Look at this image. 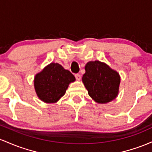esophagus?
I'll return each mask as SVG.
<instances>
[{
	"instance_id": "esophagus-1",
	"label": "esophagus",
	"mask_w": 152,
	"mask_h": 152,
	"mask_svg": "<svg viewBox=\"0 0 152 152\" xmlns=\"http://www.w3.org/2000/svg\"><path fill=\"white\" fill-rule=\"evenodd\" d=\"M75 78L77 80H80L81 79V76L79 74H75Z\"/></svg>"
}]
</instances>
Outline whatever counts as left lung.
<instances>
[{
	"label": "left lung",
	"mask_w": 152,
	"mask_h": 152,
	"mask_svg": "<svg viewBox=\"0 0 152 152\" xmlns=\"http://www.w3.org/2000/svg\"><path fill=\"white\" fill-rule=\"evenodd\" d=\"M85 69L82 81L95 102L105 104L116 98L121 83L120 75L117 71L98 60L88 62Z\"/></svg>",
	"instance_id": "left-lung-1"
}]
</instances>
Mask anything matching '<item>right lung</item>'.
<instances>
[{
    "instance_id": "right-lung-1",
    "label": "right lung",
    "mask_w": 152,
    "mask_h": 152,
    "mask_svg": "<svg viewBox=\"0 0 152 152\" xmlns=\"http://www.w3.org/2000/svg\"><path fill=\"white\" fill-rule=\"evenodd\" d=\"M75 77L61 64L52 62L34 77V85L38 98L46 103H55L65 94Z\"/></svg>"
}]
</instances>
